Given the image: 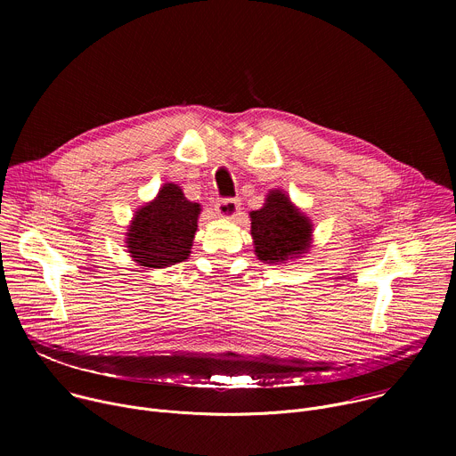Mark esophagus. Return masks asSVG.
<instances>
[{
  "instance_id": "obj_1",
  "label": "esophagus",
  "mask_w": 456,
  "mask_h": 456,
  "mask_svg": "<svg viewBox=\"0 0 456 456\" xmlns=\"http://www.w3.org/2000/svg\"><path fill=\"white\" fill-rule=\"evenodd\" d=\"M216 211L222 218H234L240 211V202L236 199H222L216 204Z\"/></svg>"
}]
</instances>
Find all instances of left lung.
I'll return each mask as SVG.
<instances>
[{"label":"left lung","instance_id":"8db88e82","mask_svg":"<svg viewBox=\"0 0 456 456\" xmlns=\"http://www.w3.org/2000/svg\"><path fill=\"white\" fill-rule=\"evenodd\" d=\"M250 234L257 257L276 264L306 250L312 225L281 191H273L265 206L250 213Z\"/></svg>","mask_w":456,"mask_h":456}]
</instances>
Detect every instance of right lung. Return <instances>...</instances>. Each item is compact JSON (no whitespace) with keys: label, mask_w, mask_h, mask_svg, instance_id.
Returning <instances> with one entry per match:
<instances>
[{"label":"right lung","mask_w":456,"mask_h":456,"mask_svg":"<svg viewBox=\"0 0 456 456\" xmlns=\"http://www.w3.org/2000/svg\"><path fill=\"white\" fill-rule=\"evenodd\" d=\"M200 206L189 202L176 183H166L159 197L139 209L127 232V252L150 269H164L189 256Z\"/></svg>","instance_id":"obj_1"}]
</instances>
